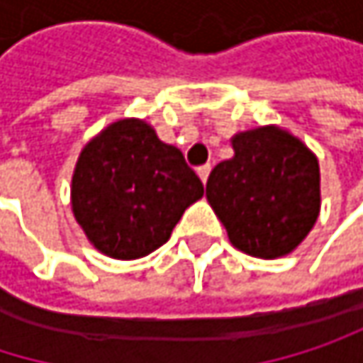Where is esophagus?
Here are the masks:
<instances>
[{"label": "esophagus", "instance_id": "1", "mask_svg": "<svg viewBox=\"0 0 363 363\" xmlns=\"http://www.w3.org/2000/svg\"><path fill=\"white\" fill-rule=\"evenodd\" d=\"M210 170H212V166H210V164H206V166H199V168H197V177L201 179L203 184H206L208 177H210Z\"/></svg>", "mask_w": 363, "mask_h": 363}]
</instances>
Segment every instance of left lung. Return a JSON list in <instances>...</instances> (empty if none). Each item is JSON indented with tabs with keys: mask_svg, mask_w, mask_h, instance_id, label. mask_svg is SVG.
<instances>
[{
	"mask_svg": "<svg viewBox=\"0 0 363 363\" xmlns=\"http://www.w3.org/2000/svg\"><path fill=\"white\" fill-rule=\"evenodd\" d=\"M233 151L206 184V197L231 244L258 258L292 252L320 214L315 155L273 125L238 134Z\"/></svg>",
	"mask_w": 363,
	"mask_h": 363,
	"instance_id": "8db88e82",
	"label": "left lung"
}]
</instances>
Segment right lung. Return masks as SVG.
I'll use <instances>...</instances> for the list:
<instances>
[{"mask_svg":"<svg viewBox=\"0 0 363 363\" xmlns=\"http://www.w3.org/2000/svg\"><path fill=\"white\" fill-rule=\"evenodd\" d=\"M203 195L182 153L140 119H121L82 151L71 186L88 240L111 258L147 256L170 240L182 212Z\"/></svg>","mask_w":363,"mask_h":363,"instance_id":"add662e5","label":"right lung"}]
</instances>
